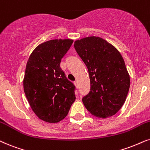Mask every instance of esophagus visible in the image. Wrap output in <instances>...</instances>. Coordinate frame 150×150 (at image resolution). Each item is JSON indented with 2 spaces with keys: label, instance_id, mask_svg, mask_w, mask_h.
Listing matches in <instances>:
<instances>
[{
  "label": "esophagus",
  "instance_id": "esophagus-1",
  "mask_svg": "<svg viewBox=\"0 0 150 150\" xmlns=\"http://www.w3.org/2000/svg\"><path fill=\"white\" fill-rule=\"evenodd\" d=\"M74 84H75V85H76V87L79 86V83H78L77 81H74Z\"/></svg>",
  "mask_w": 150,
  "mask_h": 150
}]
</instances>
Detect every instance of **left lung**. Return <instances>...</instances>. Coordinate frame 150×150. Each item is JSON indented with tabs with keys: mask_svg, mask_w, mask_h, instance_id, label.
<instances>
[{
	"mask_svg": "<svg viewBox=\"0 0 150 150\" xmlns=\"http://www.w3.org/2000/svg\"><path fill=\"white\" fill-rule=\"evenodd\" d=\"M74 48L88 69L90 92L83 98L87 110L96 117L116 114L126 100L130 78L121 54L103 38L89 36L74 42Z\"/></svg>",
	"mask_w": 150,
	"mask_h": 150,
	"instance_id": "8db88e82",
	"label": "left lung"
}]
</instances>
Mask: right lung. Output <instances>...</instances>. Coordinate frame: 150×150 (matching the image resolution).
<instances>
[{
  "label": "right lung",
  "instance_id": "add662e5",
  "mask_svg": "<svg viewBox=\"0 0 150 150\" xmlns=\"http://www.w3.org/2000/svg\"><path fill=\"white\" fill-rule=\"evenodd\" d=\"M73 42L54 39L42 42L32 52L26 65L25 96L35 114L50 123L64 119L76 99L74 85L60 67Z\"/></svg>",
  "mask_w": 150,
  "mask_h": 150
}]
</instances>
